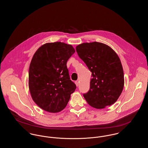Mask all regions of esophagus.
<instances>
[{
	"label": "esophagus",
	"instance_id": "34e87169",
	"mask_svg": "<svg viewBox=\"0 0 148 148\" xmlns=\"http://www.w3.org/2000/svg\"><path fill=\"white\" fill-rule=\"evenodd\" d=\"M75 84L77 85V86H78V85H79V83H78V82L77 81H76V82H75Z\"/></svg>",
	"mask_w": 148,
	"mask_h": 148
}]
</instances>
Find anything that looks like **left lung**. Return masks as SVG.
<instances>
[{
	"label": "left lung",
	"mask_w": 148,
	"mask_h": 148,
	"mask_svg": "<svg viewBox=\"0 0 148 148\" xmlns=\"http://www.w3.org/2000/svg\"><path fill=\"white\" fill-rule=\"evenodd\" d=\"M78 56L92 72L90 89L83 94L92 107L103 109L119 98L124 84L119 56L110 47L101 42H85L77 46Z\"/></svg>",
	"instance_id": "8db88e82"
}]
</instances>
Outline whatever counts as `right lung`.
I'll use <instances>...</instances> for the list:
<instances>
[{
	"instance_id": "obj_1",
	"label": "right lung",
	"mask_w": 148,
	"mask_h": 148,
	"mask_svg": "<svg viewBox=\"0 0 148 148\" xmlns=\"http://www.w3.org/2000/svg\"><path fill=\"white\" fill-rule=\"evenodd\" d=\"M74 52L71 45L51 42L42 45L33 56L29 71V90L34 101L43 110L60 112L76 89L66 66Z\"/></svg>"
}]
</instances>
